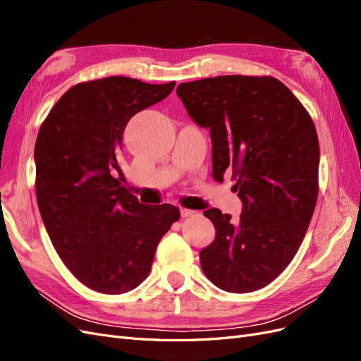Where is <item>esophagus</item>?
I'll list each match as a JSON object with an SVG mask.
<instances>
[{
  "label": "esophagus",
  "instance_id": "obj_1",
  "mask_svg": "<svg viewBox=\"0 0 361 361\" xmlns=\"http://www.w3.org/2000/svg\"><path fill=\"white\" fill-rule=\"evenodd\" d=\"M195 214H197V212H195V211H191V209H185V207H183V209H180V215H182L183 218H187V216H194Z\"/></svg>",
  "mask_w": 361,
  "mask_h": 361
}]
</instances>
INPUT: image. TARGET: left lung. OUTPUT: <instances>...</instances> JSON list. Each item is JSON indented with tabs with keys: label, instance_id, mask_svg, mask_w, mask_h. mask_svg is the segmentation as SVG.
<instances>
[{
	"label": "left lung",
	"instance_id": "8db88e82",
	"mask_svg": "<svg viewBox=\"0 0 361 361\" xmlns=\"http://www.w3.org/2000/svg\"><path fill=\"white\" fill-rule=\"evenodd\" d=\"M195 123L209 128L212 176L231 173L243 214L204 211L215 239L200 251L204 276L226 292L265 288L290 264L318 199L319 141L313 120L272 76L223 75L176 90Z\"/></svg>",
	"mask_w": 361,
	"mask_h": 361
}]
</instances>
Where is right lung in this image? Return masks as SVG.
<instances>
[{"label":"right lung","instance_id":"1","mask_svg":"<svg viewBox=\"0 0 361 361\" xmlns=\"http://www.w3.org/2000/svg\"><path fill=\"white\" fill-rule=\"evenodd\" d=\"M174 85L128 76L80 82L39 129L36 195L43 224L63 264L96 292L135 289L180 216L169 203L141 204L122 185L117 161L129 118L166 99Z\"/></svg>","mask_w":361,"mask_h":361}]
</instances>
